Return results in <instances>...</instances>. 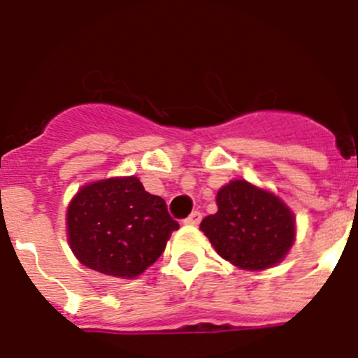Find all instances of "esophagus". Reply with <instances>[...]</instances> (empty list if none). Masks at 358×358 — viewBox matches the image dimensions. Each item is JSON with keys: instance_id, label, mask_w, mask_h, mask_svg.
Returning <instances> with one entry per match:
<instances>
[{"instance_id": "1", "label": "esophagus", "mask_w": 358, "mask_h": 358, "mask_svg": "<svg viewBox=\"0 0 358 358\" xmlns=\"http://www.w3.org/2000/svg\"><path fill=\"white\" fill-rule=\"evenodd\" d=\"M201 220H203V213H201V211H192V213L185 218V224L187 225H197Z\"/></svg>"}]
</instances>
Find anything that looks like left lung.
<instances>
[{
    "mask_svg": "<svg viewBox=\"0 0 358 358\" xmlns=\"http://www.w3.org/2000/svg\"><path fill=\"white\" fill-rule=\"evenodd\" d=\"M218 211L201 222L222 259L246 271L282 262L296 239V218L275 194L232 180L217 194Z\"/></svg>",
    "mask_w": 358,
    "mask_h": 358,
    "instance_id": "8db88e82",
    "label": "left lung"
}]
</instances>
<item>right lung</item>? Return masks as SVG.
I'll use <instances>...</instances> for the list:
<instances>
[{
	"label": "right lung",
	"mask_w": 358,
	"mask_h": 358,
	"mask_svg": "<svg viewBox=\"0 0 358 358\" xmlns=\"http://www.w3.org/2000/svg\"><path fill=\"white\" fill-rule=\"evenodd\" d=\"M180 225L166 201L143 189L136 176L82 187L66 215L69 248L89 269L136 278L164 252Z\"/></svg>",
	"instance_id": "1"
}]
</instances>
